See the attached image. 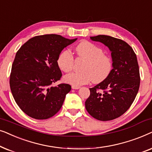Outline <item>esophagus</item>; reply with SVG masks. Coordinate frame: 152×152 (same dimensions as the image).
<instances>
[{"label":"esophagus","mask_w":152,"mask_h":152,"mask_svg":"<svg viewBox=\"0 0 152 152\" xmlns=\"http://www.w3.org/2000/svg\"><path fill=\"white\" fill-rule=\"evenodd\" d=\"M72 89H79L80 88V86H72Z\"/></svg>","instance_id":"34e87169"}]
</instances>
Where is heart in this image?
<instances>
[{
    "label": "heart",
    "mask_w": 152,
    "mask_h": 152,
    "mask_svg": "<svg viewBox=\"0 0 152 152\" xmlns=\"http://www.w3.org/2000/svg\"><path fill=\"white\" fill-rule=\"evenodd\" d=\"M77 55L86 60L82 72H72L64 77V81L72 86L88 84L91 80L99 83L106 80L111 73L113 64L111 59L104 54L103 50L94 43L83 41L75 47ZM57 64L62 71L69 72L73 68L74 58L70 51L65 50L59 54Z\"/></svg>",
    "instance_id": "heart-1"
}]
</instances>
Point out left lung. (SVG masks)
Returning a JSON list of instances; mask_svg holds the SVG:
<instances>
[{
	"label": "left lung",
	"instance_id": "left-lung-1",
	"mask_svg": "<svg viewBox=\"0 0 152 152\" xmlns=\"http://www.w3.org/2000/svg\"><path fill=\"white\" fill-rule=\"evenodd\" d=\"M90 39L109 48L113 69L106 80L89 88L85 107L92 117L108 121L124 114L134 101L140 86L139 66L136 54L125 41L107 35Z\"/></svg>",
	"mask_w": 152,
	"mask_h": 152
}]
</instances>
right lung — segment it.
<instances>
[{
    "mask_svg": "<svg viewBox=\"0 0 152 152\" xmlns=\"http://www.w3.org/2000/svg\"><path fill=\"white\" fill-rule=\"evenodd\" d=\"M77 39L40 35L29 39L17 51L10 74V88L16 104L28 116L45 120L61 108L71 86L52 84L62 75L57 64L59 54Z\"/></svg>",
    "mask_w": 152,
    "mask_h": 152,
    "instance_id": "1",
    "label": "right lung"
}]
</instances>
